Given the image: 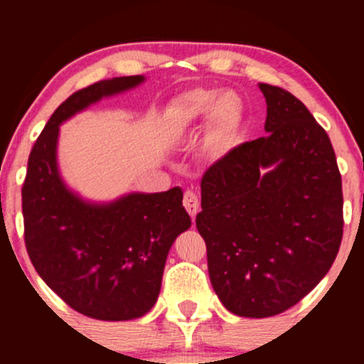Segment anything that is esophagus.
Segmentation results:
<instances>
[{
	"mask_svg": "<svg viewBox=\"0 0 364 364\" xmlns=\"http://www.w3.org/2000/svg\"><path fill=\"white\" fill-rule=\"evenodd\" d=\"M183 205H185L188 214H190L191 217H195L196 212H198V207H200L198 196H196L191 190L185 191V196H183Z\"/></svg>",
	"mask_w": 364,
	"mask_h": 364,
	"instance_id": "obj_1",
	"label": "esophagus"
}]
</instances>
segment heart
<instances>
[{
    "label": "heart",
    "mask_w": 364,
    "mask_h": 364,
    "mask_svg": "<svg viewBox=\"0 0 364 364\" xmlns=\"http://www.w3.org/2000/svg\"><path fill=\"white\" fill-rule=\"evenodd\" d=\"M243 118V101L235 90L196 89L185 90L168 104L164 124L171 135H183L208 119L220 139L231 136Z\"/></svg>",
    "instance_id": "1"
}]
</instances>
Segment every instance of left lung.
Here are the masks:
<instances>
[{
  "label": "left lung",
  "instance_id": "obj_1",
  "mask_svg": "<svg viewBox=\"0 0 364 364\" xmlns=\"http://www.w3.org/2000/svg\"><path fill=\"white\" fill-rule=\"evenodd\" d=\"M258 87L267 136L237 145L207 169L196 215L215 294L248 318L301 301L332 267L344 225L327 132L287 90Z\"/></svg>",
  "mask_w": 364,
  "mask_h": 364
}]
</instances>
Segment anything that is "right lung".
<instances>
[{
  "label": "right lung",
  "instance_id": "right-lung-1",
  "mask_svg": "<svg viewBox=\"0 0 364 364\" xmlns=\"http://www.w3.org/2000/svg\"><path fill=\"white\" fill-rule=\"evenodd\" d=\"M144 80L116 77L75 92L53 112L28 156L22 188L28 257L63 301L95 320H133L150 311L171 246L191 225L179 186L95 203L70 190L58 168L60 124Z\"/></svg>",
  "mask_w": 364,
  "mask_h": 364
}]
</instances>
